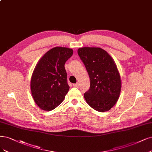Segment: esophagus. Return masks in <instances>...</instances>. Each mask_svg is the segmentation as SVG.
Wrapping results in <instances>:
<instances>
[{
	"mask_svg": "<svg viewBox=\"0 0 152 152\" xmlns=\"http://www.w3.org/2000/svg\"><path fill=\"white\" fill-rule=\"evenodd\" d=\"M73 86L75 87H79V83H74V84H73Z\"/></svg>",
	"mask_w": 152,
	"mask_h": 152,
	"instance_id": "obj_1",
	"label": "esophagus"
}]
</instances>
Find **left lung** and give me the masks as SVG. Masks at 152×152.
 Listing matches in <instances>:
<instances>
[{"label": "left lung", "instance_id": "left-lung-1", "mask_svg": "<svg viewBox=\"0 0 152 152\" xmlns=\"http://www.w3.org/2000/svg\"><path fill=\"white\" fill-rule=\"evenodd\" d=\"M77 52L91 81L89 90L84 94L86 102L97 111H109L117 102L121 88L116 64L107 52L101 48L83 47Z\"/></svg>", "mask_w": 152, "mask_h": 152}]
</instances>
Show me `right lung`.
<instances>
[{
    "mask_svg": "<svg viewBox=\"0 0 152 152\" xmlns=\"http://www.w3.org/2000/svg\"><path fill=\"white\" fill-rule=\"evenodd\" d=\"M72 55L71 48L55 47L36 64L30 86L34 101L40 109L51 111L64 100L70 88L65 64Z\"/></svg>",
    "mask_w": 152,
    "mask_h": 152,
    "instance_id": "right-lung-1",
    "label": "right lung"
}]
</instances>
